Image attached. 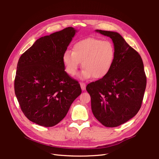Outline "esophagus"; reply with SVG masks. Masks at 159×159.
Returning <instances> with one entry per match:
<instances>
[{
    "label": "esophagus",
    "mask_w": 159,
    "mask_h": 159,
    "mask_svg": "<svg viewBox=\"0 0 159 159\" xmlns=\"http://www.w3.org/2000/svg\"><path fill=\"white\" fill-rule=\"evenodd\" d=\"M80 87H81L82 90H85L86 89V84L84 82H80Z\"/></svg>",
    "instance_id": "1"
}]
</instances>
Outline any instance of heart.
I'll return each mask as SVG.
<instances>
[{"label": "heart", "mask_w": 159, "mask_h": 159, "mask_svg": "<svg viewBox=\"0 0 159 159\" xmlns=\"http://www.w3.org/2000/svg\"><path fill=\"white\" fill-rule=\"evenodd\" d=\"M115 58V49L111 41L87 38L75 43L72 52L66 51L62 62L70 76L76 75L81 62L84 69L79 74L80 79H101L111 69Z\"/></svg>", "instance_id": "b5f03b06"}]
</instances>
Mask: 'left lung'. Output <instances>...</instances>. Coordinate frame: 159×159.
I'll return each mask as SVG.
<instances>
[{"instance_id":"obj_1","label":"left lung","mask_w":159,"mask_h":159,"mask_svg":"<svg viewBox=\"0 0 159 159\" xmlns=\"http://www.w3.org/2000/svg\"><path fill=\"white\" fill-rule=\"evenodd\" d=\"M110 37L115 49L112 68L105 77L86 86L95 117L106 127L126 122L139 111L146 87L140 55L119 33L97 30Z\"/></svg>"}]
</instances>
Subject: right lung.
Returning a JSON list of instances; mask_svg holds the SVG:
<instances>
[{
  "label": "right lung",
  "mask_w": 159,
  "mask_h": 159,
  "mask_svg": "<svg viewBox=\"0 0 159 159\" xmlns=\"http://www.w3.org/2000/svg\"><path fill=\"white\" fill-rule=\"evenodd\" d=\"M75 32L68 27L41 37L19 59L15 93L24 115L40 126L52 127L60 122L82 92L62 62Z\"/></svg>",
  "instance_id": "right-lung-1"
}]
</instances>
